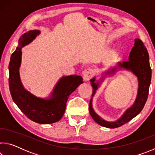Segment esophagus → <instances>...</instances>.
Masks as SVG:
<instances>
[{"label": "esophagus", "mask_w": 155, "mask_h": 155, "mask_svg": "<svg viewBox=\"0 0 155 155\" xmlns=\"http://www.w3.org/2000/svg\"><path fill=\"white\" fill-rule=\"evenodd\" d=\"M94 71L91 68H87V69L85 70V71L83 73V79L85 81H90L91 78L93 77L94 76Z\"/></svg>", "instance_id": "esophagus-1"}]
</instances>
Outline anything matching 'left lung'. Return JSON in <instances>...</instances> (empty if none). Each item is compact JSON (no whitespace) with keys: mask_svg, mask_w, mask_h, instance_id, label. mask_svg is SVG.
I'll list each match as a JSON object with an SVG mask.
<instances>
[{"mask_svg":"<svg viewBox=\"0 0 155 155\" xmlns=\"http://www.w3.org/2000/svg\"><path fill=\"white\" fill-rule=\"evenodd\" d=\"M118 66L126 70H130L137 76L138 78V92L134 104L130 108L127 109L119 120L114 122L105 121L94 112L92 105H91L92 98H91L90 104H89V111H90V114L94 121L104 127L110 128L120 127L129 122L130 120H132L133 117L137 116L140 114L146 103L148 96L149 87H150L151 82L152 70L150 62H149L148 52L142 41L140 40V39H135V46L133 47L130 52L128 61L118 63ZM116 69L117 68H115L108 70L106 72V75L114 74L116 71ZM90 81L91 85L93 87V92L91 96H94L96 90L99 86V82L98 81L96 82L95 77L91 79Z\"/></svg>","mask_w":155,"mask_h":155,"instance_id":"8db88e82","label":"left lung"}]
</instances>
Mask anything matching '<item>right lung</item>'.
<instances>
[{"label":"right lung","instance_id":"add662e5","mask_svg":"<svg viewBox=\"0 0 155 155\" xmlns=\"http://www.w3.org/2000/svg\"><path fill=\"white\" fill-rule=\"evenodd\" d=\"M40 33V31L31 30L20 37L19 46L12 53L9 64V90L13 101L28 119L39 124H52L63 117L68 97L83 82L80 76L62 77L49 99L38 98L25 90L19 75L21 49L33 41Z\"/></svg>","mask_w":155,"mask_h":155}]
</instances>
